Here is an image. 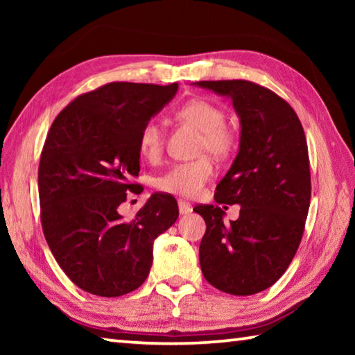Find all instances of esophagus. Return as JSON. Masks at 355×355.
I'll return each instance as SVG.
<instances>
[{
	"label": "esophagus",
	"mask_w": 355,
	"mask_h": 355,
	"mask_svg": "<svg viewBox=\"0 0 355 355\" xmlns=\"http://www.w3.org/2000/svg\"><path fill=\"white\" fill-rule=\"evenodd\" d=\"M178 211L182 216L189 214L192 211V205L186 200H178Z\"/></svg>",
	"instance_id": "34e87169"
}]
</instances>
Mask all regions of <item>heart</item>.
<instances>
[{"label":"heart","mask_w":355,"mask_h":355,"mask_svg":"<svg viewBox=\"0 0 355 355\" xmlns=\"http://www.w3.org/2000/svg\"><path fill=\"white\" fill-rule=\"evenodd\" d=\"M178 117L202 131L200 152H208L218 156L227 155L233 148L235 137L228 130L225 114L219 106L207 100H191L178 110ZM164 144V135L159 123L150 120L144 125L139 135V152L150 161L161 155ZM213 175V163L208 158H199L191 163H183L171 167L163 175L156 178V188L167 194L180 197H196Z\"/></svg>","instance_id":"b5f03b06"}]
</instances>
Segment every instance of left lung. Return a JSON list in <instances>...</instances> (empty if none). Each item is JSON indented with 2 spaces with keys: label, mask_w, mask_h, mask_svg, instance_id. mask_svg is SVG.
Here are the masks:
<instances>
[{
  "label": "left lung",
  "mask_w": 355,
  "mask_h": 355,
  "mask_svg": "<svg viewBox=\"0 0 355 355\" xmlns=\"http://www.w3.org/2000/svg\"><path fill=\"white\" fill-rule=\"evenodd\" d=\"M194 84L232 98L241 125L236 158L216 186L218 205L194 208L207 224L200 268L218 290L250 296L284 275L302 239L311 196L307 141L293 107L269 89L244 80ZM233 202L240 218L224 225L218 205Z\"/></svg>",
  "instance_id": "obj_1"
}]
</instances>
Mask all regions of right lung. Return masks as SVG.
Instances as JSON below:
<instances>
[{
	"label": "right lung",
	"mask_w": 355,
	"mask_h": 355,
	"mask_svg": "<svg viewBox=\"0 0 355 355\" xmlns=\"http://www.w3.org/2000/svg\"><path fill=\"white\" fill-rule=\"evenodd\" d=\"M177 91V83H110L75 98L48 131L39 164L42 228L67 277L95 296L139 288L155 239L178 218L167 194H152L133 220L119 213L137 188L130 178L141 169V130Z\"/></svg>",
	"instance_id": "right-lung-1"
}]
</instances>
